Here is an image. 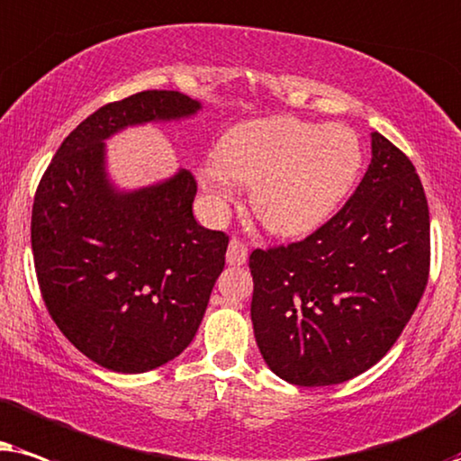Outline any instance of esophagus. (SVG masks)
Instances as JSON below:
<instances>
[{"mask_svg": "<svg viewBox=\"0 0 461 461\" xmlns=\"http://www.w3.org/2000/svg\"><path fill=\"white\" fill-rule=\"evenodd\" d=\"M247 257H249L247 244H244L240 238H231L230 247H227V263H230V266H242V263H247Z\"/></svg>", "mask_w": 461, "mask_h": 461, "instance_id": "34e87169", "label": "esophagus"}]
</instances>
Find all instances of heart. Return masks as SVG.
Returning <instances> with one entry per match:
<instances>
[{"label": "heart", "mask_w": 461, "mask_h": 461, "mask_svg": "<svg viewBox=\"0 0 461 461\" xmlns=\"http://www.w3.org/2000/svg\"><path fill=\"white\" fill-rule=\"evenodd\" d=\"M217 164L200 168L202 187L217 202L234 195V178L253 185L257 217L269 231L297 236L329 219L363 168L352 128L293 115L244 122L221 137Z\"/></svg>", "instance_id": "1"}]
</instances>
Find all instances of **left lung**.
Here are the masks:
<instances>
[{
  "instance_id": "8db88e82",
  "label": "left lung",
  "mask_w": 461,
  "mask_h": 461,
  "mask_svg": "<svg viewBox=\"0 0 461 461\" xmlns=\"http://www.w3.org/2000/svg\"><path fill=\"white\" fill-rule=\"evenodd\" d=\"M369 168L339 212L303 240L255 249V339L288 384L348 382L379 363L430 276V212L413 162L371 134Z\"/></svg>"
}]
</instances>
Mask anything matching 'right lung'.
<instances>
[{
  "label": "right lung",
  "mask_w": 461,
  "mask_h": 461,
  "mask_svg": "<svg viewBox=\"0 0 461 461\" xmlns=\"http://www.w3.org/2000/svg\"><path fill=\"white\" fill-rule=\"evenodd\" d=\"M198 109L175 90L107 103L60 143L35 192L31 247L48 314L109 371H151L192 343L230 238L195 223L198 183L189 170L139 192H115L103 140L124 126Z\"/></svg>",
  "instance_id": "obj_1"
}]
</instances>
